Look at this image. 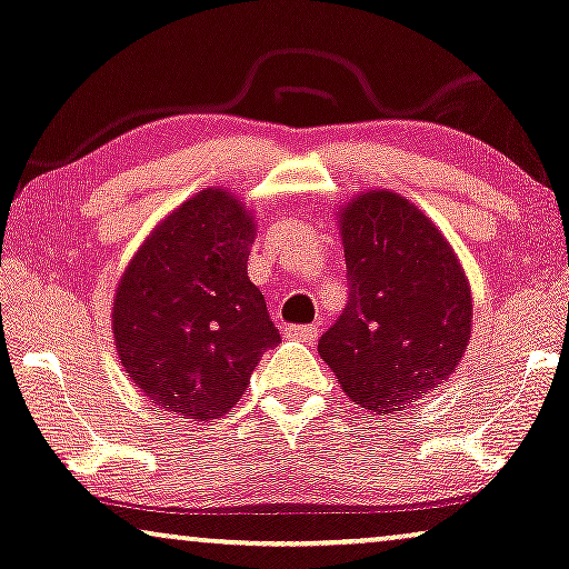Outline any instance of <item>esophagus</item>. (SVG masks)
I'll list each match as a JSON object with an SVG mask.
<instances>
[{
    "label": "esophagus",
    "mask_w": 569,
    "mask_h": 569,
    "mask_svg": "<svg viewBox=\"0 0 569 569\" xmlns=\"http://www.w3.org/2000/svg\"><path fill=\"white\" fill-rule=\"evenodd\" d=\"M283 336L291 340H301V343H312L317 338V328L315 325H289V328L283 330Z\"/></svg>",
    "instance_id": "obj_1"
}]
</instances>
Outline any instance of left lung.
Returning <instances> with one entry per match:
<instances>
[{
    "label": "left lung",
    "mask_w": 569,
    "mask_h": 569,
    "mask_svg": "<svg viewBox=\"0 0 569 569\" xmlns=\"http://www.w3.org/2000/svg\"><path fill=\"white\" fill-rule=\"evenodd\" d=\"M348 305L317 351L346 396L392 413L442 385L471 338V289L435 223L388 189L340 213Z\"/></svg>",
    "instance_id": "1"
}]
</instances>
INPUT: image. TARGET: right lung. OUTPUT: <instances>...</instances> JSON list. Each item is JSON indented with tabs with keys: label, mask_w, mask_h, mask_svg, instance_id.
<instances>
[{
	"label": "right lung",
	"mask_w": 569,
	"mask_h": 569,
	"mask_svg": "<svg viewBox=\"0 0 569 569\" xmlns=\"http://www.w3.org/2000/svg\"><path fill=\"white\" fill-rule=\"evenodd\" d=\"M254 221L226 189L173 210L127 264L113 338L127 377L179 419L229 413L278 346L262 291L247 276Z\"/></svg>",
	"instance_id": "obj_1"
}]
</instances>
